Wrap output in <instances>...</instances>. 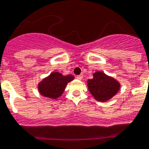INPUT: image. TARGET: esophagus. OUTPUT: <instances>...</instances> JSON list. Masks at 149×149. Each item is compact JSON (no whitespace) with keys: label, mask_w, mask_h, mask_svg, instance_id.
I'll use <instances>...</instances> for the list:
<instances>
[{"label":"esophagus","mask_w":149,"mask_h":149,"mask_svg":"<svg viewBox=\"0 0 149 149\" xmlns=\"http://www.w3.org/2000/svg\"><path fill=\"white\" fill-rule=\"evenodd\" d=\"M83 75L81 74V75H79V76H77V79H79V80H81V79H83Z\"/></svg>","instance_id":"obj_1"}]
</instances>
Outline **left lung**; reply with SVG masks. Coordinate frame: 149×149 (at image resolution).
Returning <instances> with one entry per match:
<instances>
[{
    "mask_svg": "<svg viewBox=\"0 0 149 149\" xmlns=\"http://www.w3.org/2000/svg\"><path fill=\"white\" fill-rule=\"evenodd\" d=\"M87 86L95 100L100 102L108 101L120 89V83L116 79L100 71L95 72L93 78L87 80Z\"/></svg>",
    "mask_w": 149,
    "mask_h": 149,
    "instance_id": "obj_1",
    "label": "left lung"
}]
</instances>
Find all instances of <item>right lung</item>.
<instances>
[{
	"label": "right lung",
	"mask_w": 149,
	"mask_h": 149,
	"mask_svg": "<svg viewBox=\"0 0 149 149\" xmlns=\"http://www.w3.org/2000/svg\"><path fill=\"white\" fill-rule=\"evenodd\" d=\"M74 79L72 75L63 76L58 72L50 73L38 84V90L40 95L49 99H56L62 95L67 83Z\"/></svg>",
	"instance_id": "1"
}]
</instances>
